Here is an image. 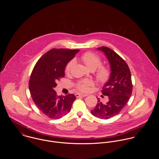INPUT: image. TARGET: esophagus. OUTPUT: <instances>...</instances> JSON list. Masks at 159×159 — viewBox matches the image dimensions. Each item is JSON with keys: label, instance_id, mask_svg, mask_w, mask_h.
<instances>
[{"label": "esophagus", "instance_id": "1", "mask_svg": "<svg viewBox=\"0 0 159 159\" xmlns=\"http://www.w3.org/2000/svg\"><path fill=\"white\" fill-rule=\"evenodd\" d=\"M75 96H76V97H86V96H88V95H86V94H81V93H76L75 94Z\"/></svg>", "mask_w": 159, "mask_h": 159}]
</instances>
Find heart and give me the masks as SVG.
Instances as JSON below:
<instances>
[{
	"mask_svg": "<svg viewBox=\"0 0 159 159\" xmlns=\"http://www.w3.org/2000/svg\"><path fill=\"white\" fill-rule=\"evenodd\" d=\"M81 59L86 67L91 70L97 69L95 72V75L96 79L99 82L104 83L109 80L111 75V70L108 66L102 65V60L98 54L93 52H86L81 55ZM73 64V60H71L68 62L65 68L66 73H68L70 71ZM92 86H93V82L89 79L80 80L75 84L76 89L83 92L89 91Z\"/></svg>",
	"mask_w": 159,
	"mask_h": 159,
	"instance_id": "1",
	"label": "heart"
}]
</instances>
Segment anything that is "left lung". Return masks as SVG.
<instances>
[{"instance_id":"left-lung-1","label":"left lung","mask_w":159,"mask_h":159,"mask_svg":"<svg viewBox=\"0 0 159 159\" xmlns=\"http://www.w3.org/2000/svg\"><path fill=\"white\" fill-rule=\"evenodd\" d=\"M98 49L105 52L111 66L110 78L102 90L109 100L105 103L97 98L98 103L91 113L98 118L108 119L119 113L127 105L132 93L133 84L130 70L125 61L108 47L102 46Z\"/></svg>"}]
</instances>
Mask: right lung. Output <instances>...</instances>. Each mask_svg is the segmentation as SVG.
I'll list each match as a JSON object with an SVG mask.
<instances>
[{
    "mask_svg": "<svg viewBox=\"0 0 159 159\" xmlns=\"http://www.w3.org/2000/svg\"><path fill=\"white\" fill-rule=\"evenodd\" d=\"M79 49L54 48L43 55L32 71L29 88L34 103L46 116L52 119L68 113L76 97L68 93L58 96L54 88L65 76V67Z\"/></svg>",
    "mask_w": 159,
    "mask_h": 159,
    "instance_id": "add662e5",
    "label": "right lung"
}]
</instances>
